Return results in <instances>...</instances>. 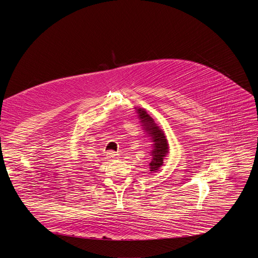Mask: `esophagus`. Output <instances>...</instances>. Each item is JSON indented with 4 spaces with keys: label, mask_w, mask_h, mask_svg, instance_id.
I'll list each match as a JSON object with an SVG mask.
<instances>
[{
    "label": "esophagus",
    "mask_w": 258,
    "mask_h": 258,
    "mask_svg": "<svg viewBox=\"0 0 258 258\" xmlns=\"http://www.w3.org/2000/svg\"><path fill=\"white\" fill-rule=\"evenodd\" d=\"M106 156L109 160H114L117 157V154H115L114 151H109V152H107Z\"/></svg>",
    "instance_id": "esophagus-1"
}]
</instances>
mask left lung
Listing matches in <instances>:
<instances>
[{
    "label": "left lung",
    "mask_w": 258,
    "mask_h": 258,
    "mask_svg": "<svg viewBox=\"0 0 258 258\" xmlns=\"http://www.w3.org/2000/svg\"><path fill=\"white\" fill-rule=\"evenodd\" d=\"M140 118L143 122H145L146 130L152 135L153 138V150L151 153L152 159L150 162V171H156L163 163V158L166 153H168V144L165 139L163 132L155 124L153 119L146 113L145 110L139 109Z\"/></svg>",
    "instance_id": "1"
}]
</instances>
